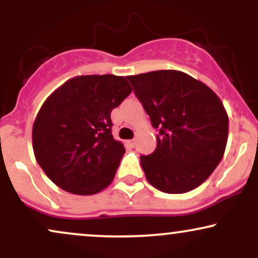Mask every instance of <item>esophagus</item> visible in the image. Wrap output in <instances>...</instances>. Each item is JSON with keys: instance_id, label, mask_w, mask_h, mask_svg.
<instances>
[{"instance_id": "esophagus-1", "label": "esophagus", "mask_w": 258, "mask_h": 258, "mask_svg": "<svg viewBox=\"0 0 258 258\" xmlns=\"http://www.w3.org/2000/svg\"><path fill=\"white\" fill-rule=\"evenodd\" d=\"M127 144H128V146L131 147V148H133V147H135V144H136V139H131V141H127Z\"/></svg>"}]
</instances>
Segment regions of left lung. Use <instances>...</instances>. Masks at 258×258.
Returning a JSON list of instances; mask_svg holds the SVG:
<instances>
[{"label":"left lung","mask_w":258,"mask_h":258,"mask_svg":"<svg viewBox=\"0 0 258 258\" xmlns=\"http://www.w3.org/2000/svg\"><path fill=\"white\" fill-rule=\"evenodd\" d=\"M159 130L156 149L141 156L148 182L160 191H190L211 176L226 150L229 120L205 84L178 70L127 76Z\"/></svg>","instance_id":"8db88e82"}]
</instances>
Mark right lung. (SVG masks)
I'll list each match as a JSON object with an SVG mask.
<instances>
[{
	"label": "right lung",
	"mask_w": 258,
	"mask_h": 258,
	"mask_svg": "<svg viewBox=\"0 0 258 258\" xmlns=\"http://www.w3.org/2000/svg\"><path fill=\"white\" fill-rule=\"evenodd\" d=\"M131 92L123 76L84 75L44 100L32 126V149L55 185L93 195L110 184L125 154L111 135L110 114Z\"/></svg>",
	"instance_id": "add662e5"
}]
</instances>
